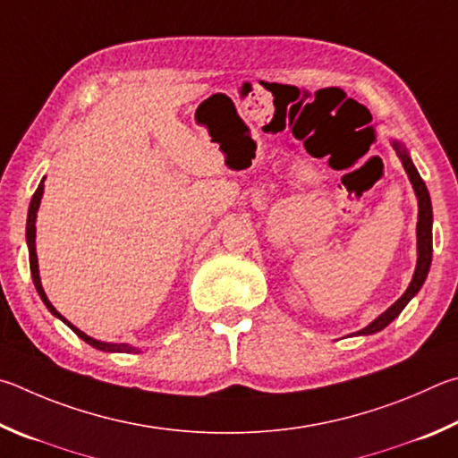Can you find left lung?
<instances>
[{"label":"left lung","mask_w":458,"mask_h":458,"mask_svg":"<svg viewBox=\"0 0 458 458\" xmlns=\"http://www.w3.org/2000/svg\"><path fill=\"white\" fill-rule=\"evenodd\" d=\"M394 148L398 152V158L403 160V166L408 174V179H411L412 187L416 191V197H419V225H416V237H419V261H416V271L412 276V282L408 285V290L404 292L403 298H400L396 303H392V306L384 311L382 316H378L374 319L370 326H366L364 330H360V335H368V334H376L386 327L392 319L400 316V311L406 308V303L411 301L419 290L424 284V279L428 276V269H430V259H432V205H430V195H428V189L424 181L420 179L419 171H416V166L412 165L411 157L406 155V150L400 147L398 142H394Z\"/></svg>","instance_id":"left-lung-1"}]
</instances>
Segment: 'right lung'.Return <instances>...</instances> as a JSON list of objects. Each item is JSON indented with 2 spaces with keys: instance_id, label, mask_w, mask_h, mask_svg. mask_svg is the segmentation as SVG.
<instances>
[{
  "instance_id": "add662e5",
  "label": "right lung",
  "mask_w": 458,
  "mask_h": 458,
  "mask_svg": "<svg viewBox=\"0 0 458 458\" xmlns=\"http://www.w3.org/2000/svg\"><path fill=\"white\" fill-rule=\"evenodd\" d=\"M44 182V181H42ZM39 182L38 189L34 192V197H31V203H30V211H28V227H26V239H28V250H30V271H31V279H34V285L39 293V298L46 303V308L52 311L54 316H58L64 324L70 326V330L74 332L78 338H82L86 344H90L92 348H98L104 352H126V354H131V352H139L132 346H128V344H108V342H98L90 338V335H86L84 332H80L76 326H72L66 318L60 316V311H55V308L50 303V300L46 298L44 293V287L42 282H39V274H38V255H36V215H38V207H39V200H42V192H44V184Z\"/></svg>"
}]
</instances>
